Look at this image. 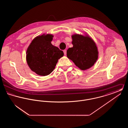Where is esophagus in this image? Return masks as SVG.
Masks as SVG:
<instances>
[{"mask_svg":"<svg viewBox=\"0 0 128 128\" xmlns=\"http://www.w3.org/2000/svg\"><path fill=\"white\" fill-rule=\"evenodd\" d=\"M63 52H64V55H66V54H67V50H64L63 51Z\"/></svg>","mask_w":128,"mask_h":128,"instance_id":"34e87169","label":"esophagus"}]
</instances>
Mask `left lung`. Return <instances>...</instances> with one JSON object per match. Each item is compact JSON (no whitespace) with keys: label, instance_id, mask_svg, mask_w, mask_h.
<instances>
[{"label":"left lung","instance_id":"8db88e82","mask_svg":"<svg viewBox=\"0 0 128 128\" xmlns=\"http://www.w3.org/2000/svg\"><path fill=\"white\" fill-rule=\"evenodd\" d=\"M72 48L67 50V57L82 70L92 67L98 58V48L91 38L79 34L72 36Z\"/></svg>","mask_w":128,"mask_h":128}]
</instances>
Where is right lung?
Listing matches in <instances>:
<instances>
[{
	"label": "right lung",
	"mask_w": 128,
	"mask_h": 128,
	"mask_svg": "<svg viewBox=\"0 0 128 128\" xmlns=\"http://www.w3.org/2000/svg\"><path fill=\"white\" fill-rule=\"evenodd\" d=\"M51 34L42 35L34 38L27 49L26 60L31 70L39 75L46 76L55 68L63 52L53 46Z\"/></svg>",
	"instance_id": "add662e5"
}]
</instances>
